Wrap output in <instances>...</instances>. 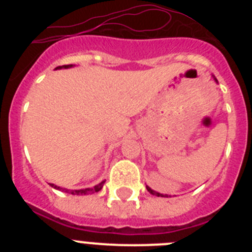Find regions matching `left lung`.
Segmentation results:
<instances>
[{
	"label": "left lung",
	"mask_w": 252,
	"mask_h": 252,
	"mask_svg": "<svg viewBox=\"0 0 252 252\" xmlns=\"http://www.w3.org/2000/svg\"><path fill=\"white\" fill-rule=\"evenodd\" d=\"M146 188H148V190H149V192H150V193H151V194H157V195H158V197H165V195H162V194H160V193H157V192H154L153 189H151V188H149V187H146Z\"/></svg>",
	"instance_id": "1"
}]
</instances>
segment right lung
Here are the masks:
<instances>
[{
    "mask_svg": "<svg viewBox=\"0 0 252 252\" xmlns=\"http://www.w3.org/2000/svg\"><path fill=\"white\" fill-rule=\"evenodd\" d=\"M69 66H72V64H69V65L58 66L57 69H59V68H69ZM103 184H104V180H103V182H101V183H99V184H97V186H95V187H93V188L81 189V190H70V192H69L68 189H64V190H65V192L72 193V194H77V195H79V194H88V193H95V192H99V190H101V189H102V187H103ZM50 186H51V187H54V188H57V189H60L59 187L54 186V184H50Z\"/></svg>",
    "mask_w": 252,
    "mask_h": 252,
    "instance_id": "add662e5",
    "label": "right lung"
}]
</instances>
